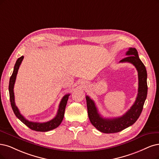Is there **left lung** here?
I'll list each match as a JSON object with an SVG mask.
<instances>
[{
    "instance_id": "left-lung-1",
    "label": "left lung",
    "mask_w": 159,
    "mask_h": 159,
    "mask_svg": "<svg viewBox=\"0 0 159 159\" xmlns=\"http://www.w3.org/2000/svg\"><path fill=\"white\" fill-rule=\"evenodd\" d=\"M126 57L122 59L120 63L128 62L133 64L138 73V93L134 103L127 112L121 116L113 119H105L98 113L96 105L92 99L86 96L88 115L92 125L97 130L105 134L116 133L134 124L139 118L148 94L146 68L138 56L137 50L130 48L126 52Z\"/></svg>"
}]
</instances>
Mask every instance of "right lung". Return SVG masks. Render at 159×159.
Instances as JSON below:
<instances>
[{"mask_svg":"<svg viewBox=\"0 0 159 159\" xmlns=\"http://www.w3.org/2000/svg\"><path fill=\"white\" fill-rule=\"evenodd\" d=\"M23 57H24L22 56L17 60L14 67V71L10 79L8 89H9L10 100L11 108H12L14 113L17 118H18L23 123V124H25L27 127L31 129V130L37 131V132H48V131L52 130L53 129H55L57 126H59V125L61 124V122L63 120L64 113H65V109H66V105H67L70 93L65 95L63 97L60 105H59V109L57 110V115L54 118L52 119L51 120L46 122H36L29 121L28 120L25 119V117L20 113L18 108H17L16 105L15 99H14V84L16 79V76Z\"/></svg>","mask_w":159,"mask_h":159,"instance_id":"obj_1","label":"right lung"}]
</instances>
